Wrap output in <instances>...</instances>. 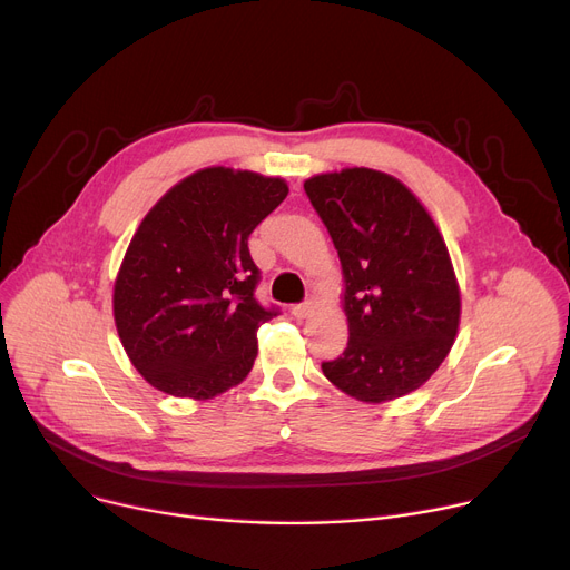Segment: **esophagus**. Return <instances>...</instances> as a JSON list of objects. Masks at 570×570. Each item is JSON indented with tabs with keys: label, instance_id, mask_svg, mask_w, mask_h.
Masks as SVG:
<instances>
[{
	"label": "esophagus",
	"instance_id": "1",
	"mask_svg": "<svg viewBox=\"0 0 570 570\" xmlns=\"http://www.w3.org/2000/svg\"><path fill=\"white\" fill-rule=\"evenodd\" d=\"M314 309H316L314 303H301V305H293V307H291V314H293L295 318H309V316L314 314Z\"/></svg>",
	"mask_w": 570,
	"mask_h": 570
}]
</instances>
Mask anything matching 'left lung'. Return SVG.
I'll return each instance as SVG.
<instances>
[{"label":"left lung","instance_id":"1","mask_svg":"<svg viewBox=\"0 0 570 570\" xmlns=\"http://www.w3.org/2000/svg\"><path fill=\"white\" fill-rule=\"evenodd\" d=\"M342 263L348 344L323 374L367 404L421 387L451 353L462 297L434 219L397 177L342 168L305 179Z\"/></svg>","mask_w":570,"mask_h":570}]
</instances>
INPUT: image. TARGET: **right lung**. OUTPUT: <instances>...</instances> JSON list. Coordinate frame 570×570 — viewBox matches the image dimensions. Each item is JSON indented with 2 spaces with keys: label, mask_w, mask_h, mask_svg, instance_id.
Returning a JSON list of instances; mask_svg holds the SVG:
<instances>
[{
  "label": "right lung",
  "mask_w": 570,
  "mask_h": 570,
  "mask_svg": "<svg viewBox=\"0 0 570 570\" xmlns=\"http://www.w3.org/2000/svg\"><path fill=\"white\" fill-rule=\"evenodd\" d=\"M282 177L209 166L170 187L136 228L112 288L119 342L173 397L213 400L254 367L258 325L252 230L286 198Z\"/></svg>",
  "instance_id": "1"
}]
</instances>
